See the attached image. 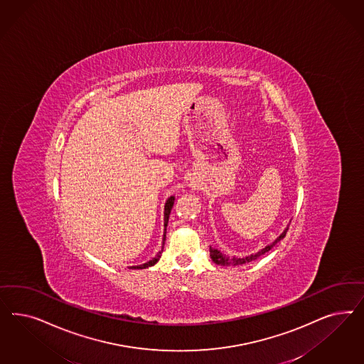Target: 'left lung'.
I'll use <instances>...</instances> for the list:
<instances>
[{
  "instance_id": "1",
  "label": "left lung",
  "mask_w": 364,
  "mask_h": 364,
  "mask_svg": "<svg viewBox=\"0 0 364 364\" xmlns=\"http://www.w3.org/2000/svg\"><path fill=\"white\" fill-rule=\"evenodd\" d=\"M287 232H288V226L284 229V232H282V235H279L273 242H270L269 245H267V247L259 249V250L256 252V253L247 255V256H244V257H238V256H233V257H230V256L223 255V252H221V250H218L217 247H210L211 259H213V262H214V264H217V265H223V267H230V265H233V267H238V265H245L247 262H252V261L257 259L258 257H261L262 255H265L267 252H269L272 247H274L277 242H280V241H282V238H284L285 235H287Z\"/></svg>"
}]
</instances>
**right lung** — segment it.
Here are the masks:
<instances>
[{
    "mask_svg": "<svg viewBox=\"0 0 364 364\" xmlns=\"http://www.w3.org/2000/svg\"><path fill=\"white\" fill-rule=\"evenodd\" d=\"M174 200H176V197L171 196L168 200H166V203H164V240H162V249H161V250L156 253V256L151 258L150 261H147V262H144V264H141V265H138V267H129V269H146V268H149V267H154V265L159 261V258L162 256V252H164V241H166V228H167V223H168V217H170V213H171V209H173Z\"/></svg>",
    "mask_w": 364,
    "mask_h": 364,
    "instance_id": "right-lung-1",
    "label": "right lung"
}]
</instances>
